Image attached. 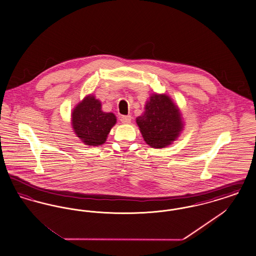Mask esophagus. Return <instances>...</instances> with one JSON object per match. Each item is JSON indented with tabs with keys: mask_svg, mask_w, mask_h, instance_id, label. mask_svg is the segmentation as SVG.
I'll return each mask as SVG.
<instances>
[{
	"mask_svg": "<svg viewBox=\"0 0 256 256\" xmlns=\"http://www.w3.org/2000/svg\"><path fill=\"white\" fill-rule=\"evenodd\" d=\"M120 120L124 124H130V122H132V116L130 115H124V116L121 117Z\"/></svg>",
	"mask_w": 256,
	"mask_h": 256,
	"instance_id": "1",
	"label": "esophagus"
}]
</instances>
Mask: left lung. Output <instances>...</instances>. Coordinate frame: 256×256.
<instances>
[{
	"label": "left lung",
	"instance_id": "obj_1",
	"mask_svg": "<svg viewBox=\"0 0 256 256\" xmlns=\"http://www.w3.org/2000/svg\"><path fill=\"white\" fill-rule=\"evenodd\" d=\"M146 144L164 148L170 144L182 130L180 110L164 94H154L146 104L145 112L136 118Z\"/></svg>",
	"mask_w": 256,
	"mask_h": 256
}]
</instances>
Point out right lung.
Listing matches in <instances>:
<instances>
[{
    "label": "right lung",
    "instance_id": "right-lung-1",
    "mask_svg": "<svg viewBox=\"0 0 256 256\" xmlns=\"http://www.w3.org/2000/svg\"><path fill=\"white\" fill-rule=\"evenodd\" d=\"M72 124L74 132L84 144L98 146L106 142L116 124V117L113 113L104 112L94 96H87L73 110Z\"/></svg>",
    "mask_w": 256,
    "mask_h": 256
}]
</instances>
